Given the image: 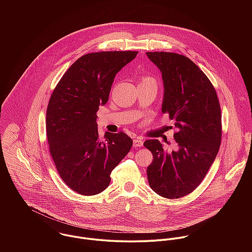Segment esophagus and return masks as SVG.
I'll list each match as a JSON object with an SVG mask.
<instances>
[{
  "label": "esophagus",
  "mask_w": 252,
  "mask_h": 252,
  "mask_svg": "<svg viewBox=\"0 0 252 252\" xmlns=\"http://www.w3.org/2000/svg\"><path fill=\"white\" fill-rule=\"evenodd\" d=\"M143 144H144V141H143L142 138H136V139L134 140V145H135V146L141 147V146H143Z\"/></svg>",
  "instance_id": "esophagus-1"
}]
</instances>
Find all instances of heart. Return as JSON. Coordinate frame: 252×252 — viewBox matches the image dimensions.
<instances>
[{"label": "heart", "mask_w": 252, "mask_h": 252, "mask_svg": "<svg viewBox=\"0 0 252 252\" xmlns=\"http://www.w3.org/2000/svg\"><path fill=\"white\" fill-rule=\"evenodd\" d=\"M142 81H154V79H153V78H151V77L146 76V77L143 78V80H142ZM154 82H155V81H154Z\"/></svg>", "instance_id": "b5f03b06"}]
</instances>
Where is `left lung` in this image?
I'll use <instances>...</instances> for the list:
<instances>
[{
    "label": "left lung",
    "mask_w": 252,
    "mask_h": 252,
    "mask_svg": "<svg viewBox=\"0 0 252 252\" xmlns=\"http://www.w3.org/2000/svg\"><path fill=\"white\" fill-rule=\"evenodd\" d=\"M160 70L164 85L162 112L175 121L178 150L165 151L158 140L144 146L153 154L147 167L151 189L168 199L191 193L213 165L221 142V110L216 89L189 58L173 52H146Z\"/></svg>",
    "instance_id": "left-lung-1"
}]
</instances>
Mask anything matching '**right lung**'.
I'll list each match as a JSON object with an SVG mask.
<instances>
[{
  "label": "right lung",
  "instance_id": "right-lung-1",
  "mask_svg": "<svg viewBox=\"0 0 252 252\" xmlns=\"http://www.w3.org/2000/svg\"><path fill=\"white\" fill-rule=\"evenodd\" d=\"M137 54H85L65 72L50 97L46 110L49 150L61 179L81 195L104 191L112 170L132 147V139L123 132H106L101 141L96 119L99 107L108 103L116 73Z\"/></svg>",
  "mask_w": 252,
  "mask_h": 252
}]
</instances>
